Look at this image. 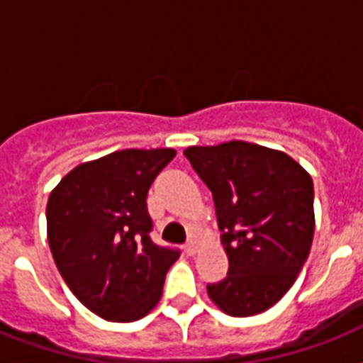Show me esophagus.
<instances>
[{
	"mask_svg": "<svg viewBox=\"0 0 363 363\" xmlns=\"http://www.w3.org/2000/svg\"><path fill=\"white\" fill-rule=\"evenodd\" d=\"M184 252H186L188 256H194V254L198 252V247H196V242H194V241L186 242V245H184Z\"/></svg>",
	"mask_w": 363,
	"mask_h": 363,
	"instance_id": "esophagus-1",
	"label": "esophagus"
}]
</instances>
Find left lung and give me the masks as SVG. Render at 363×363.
Returning a JSON list of instances; mask_svg holds the SVG:
<instances>
[{
    "instance_id": "1",
    "label": "left lung",
    "mask_w": 363,
    "mask_h": 363,
    "mask_svg": "<svg viewBox=\"0 0 363 363\" xmlns=\"http://www.w3.org/2000/svg\"><path fill=\"white\" fill-rule=\"evenodd\" d=\"M184 156L216 207L230 269L207 284L232 316L264 313L290 290L315 235L313 179L288 154L252 143L188 147Z\"/></svg>"
}]
</instances>
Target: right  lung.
<instances>
[{
    "label": "right lung",
    "mask_w": 363,
    "mask_h": 363,
    "mask_svg": "<svg viewBox=\"0 0 363 363\" xmlns=\"http://www.w3.org/2000/svg\"><path fill=\"white\" fill-rule=\"evenodd\" d=\"M173 148H125L77 165L48 196L47 235L60 275L86 309L133 322L156 307L177 248L150 239L147 194Z\"/></svg>",
    "instance_id": "add662e5"
}]
</instances>
